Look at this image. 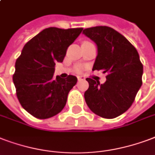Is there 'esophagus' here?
I'll return each instance as SVG.
<instances>
[{"instance_id": "34e87169", "label": "esophagus", "mask_w": 155, "mask_h": 155, "mask_svg": "<svg viewBox=\"0 0 155 155\" xmlns=\"http://www.w3.org/2000/svg\"><path fill=\"white\" fill-rule=\"evenodd\" d=\"M84 79H85V78H84V76H82V75H78L77 76V80H79V81L84 80Z\"/></svg>"}]
</instances>
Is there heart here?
<instances>
[{
  "mask_svg": "<svg viewBox=\"0 0 155 155\" xmlns=\"http://www.w3.org/2000/svg\"><path fill=\"white\" fill-rule=\"evenodd\" d=\"M83 70H84V67H83L81 65H78V66H76V67H75V72H77V73L82 72Z\"/></svg>",
  "mask_w": 155,
  "mask_h": 155,
  "instance_id": "obj_1",
  "label": "heart"
}]
</instances>
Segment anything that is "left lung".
I'll return each mask as SVG.
<instances>
[{
	"label": "left lung",
	"mask_w": 155,
	"mask_h": 155,
	"mask_svg": "<svg viewBox=\"0 0 155 155\" xmlns=\"http://www.w3.org/2000/svg\"><path fill=\"white\" fill-rule=\"evenodd\" d=\"M83 33L96 43L97 56L93 71H103L106 81L87 78L89 87L84 99L89 109L100 117L114 119L127 111L142 84L143 65L134 46L113 28L98 26Z\"/></svg>",
	"instance_id": "obj_1"
}]
</instances>
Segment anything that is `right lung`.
Listing matches in <instances>:
<instances>
[{"mask_svg":"<svg viewBox=\"0 0 155 155\" xmlns=\"http://www.w3.org/2000/svg\"><path fill=\"white\" fill-rule=\"evenodd\" d=\"M82 28H49L26 44L15 62L13 81L23 109L37 119H49L62 111L77 78L54 79V66L62 62L67 50Z\"/></svg>","mask_w":155,"mask_h":155,"instance_id":"right-lung-1","label":"right lung"}]
</instances>
